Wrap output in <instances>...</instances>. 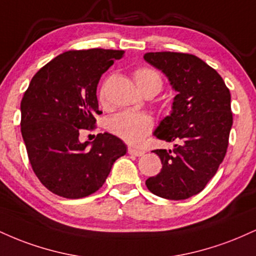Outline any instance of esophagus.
I'll use <instances>...</instances> for the list:
<instances>
[{
    "mask_svg": "<svg viewBox=\"0 0 256 256\" xmlns=\"http://www.w3.org/2000/svg\"><path fill=\"white\" fill-rule=\"evenodd\" d=\"M128 154L134 155V156H142V155H144V150H140V149L132 148V146H130V148H128Z\"/></svg>",
    "mask_w": 256,
    "mask_h": 256,
    "instance_id": "34e87169",
    "label": "esophagus"
}]
</instances>
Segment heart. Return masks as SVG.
I'll use <instances>...</instances> for the list:
<instances>
[{"label": "heart", "mask_w": 256, "mask_h": 256, "mask_svg": "<svg viewBox=\"0 0 256 256\" xmlns=\"http://www.w3.org/2000/svg\"><path fill=\"white\" fill-rule=\"evenodd\" d=\"M134 82L143 94L154 92L155 95L162 88V78L158 73L148 67H140L134 73ZM106 86L100 90V100L104 101ZM107 130L126 143L138 144L152 131L154 122L150 116L140 112L125 110L116 114L107 122Z\"/></svg>", "instance_id": "1"}]
</instances>
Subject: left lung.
<instances>
[{"label":"left lung","instance_id":"obj_1","mask_svg":"<svg viewBox=\"0 0 256 256\" xmlns=\"http://www.w3.org/2000/svg\"><path fill=\"white\" fill-rule=\"evenodd\" d=\"M177 92L172 110L154 131L173 149H156L162 168L146 180L154 195L185 200L204 189L224 160L232 126L231 95L220 74L192 54L146 52Z\"/></svg>","mask_w":256,"mask_h":256}]
</instances>
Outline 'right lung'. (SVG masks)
Wrapping results in <instances>:
<instances>
[{
    "label": "right lung",
    "instance_id": "add662e5",
    "mask_svg": "<svg viewBox=\"0 0 256 256\" xmlns=\"http://www.w3.org/2000/svg\"><path fill=\"white\" fill-rule=\"evenodd\" d=\"M124 50H70L38 71L22 100V134L32 170L52 194L82 198L98 192L126 146L114 134L79 140L98 110L100 78Z\"/></svg>",
    "mask_w": 256,
    "mask_h": 256
}]
</instances>
